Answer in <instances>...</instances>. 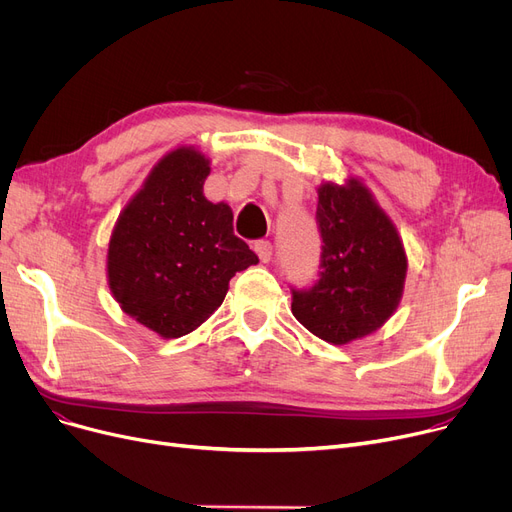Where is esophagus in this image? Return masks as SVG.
<instances>
[{"instance_id": "esophagus-1", "label": "esophagus", "mask_w": 512, "mask_h": 512, "mask_svg": "<svg viewBox=\"0 0 512 512\" xmlns=\"http://www.w3.org/2000/svg\"><path fill=\"white\" fill-rule=\"evenodd\" d=\"M272 251H274V247H272L270 240H257L255 242V253L259 255V259L263 263H267V261L272 259Z\"/></svg>"}]
</instances>
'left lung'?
Instances as JSON below:
<instances>
[{
	"label": "left lung",
	"instance_id": "1",
	"mask_svg": "<svg viewBox=\"0 0 512 512\" xmlns=\"http://www.w3.org/2000/svg\"><path fill=\"white\" fill-rule=\"evenodd\" d=\"M321 272L307 290H292V315L330 344H348L380 330L396 311L407 278L402 238L359 180L317 188Z\"/></svg>",
	"mask_w": 512,
	"mask_h": 512
}]
</instances>
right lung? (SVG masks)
Here are the masks:
<instances>
[{
	"mask_svg": "<svg viewBox=\"0 0 512 512\" xmlns=\"http://www.w3.org/2000/svg\"><path fill=\"white\" fill-rule=\"evenodd\" d=\"M209 172L195 147L166 153L107 245V284L120 309L166 340L197 330L222 305L232 276L259 263L234 234L230 205L203 195Z\"/></svg>",
	"mask_w": 512,
	"mask_h": 512,
	"instance_id": "add662e5",
	"label": "right lung"
}]
</instances>
